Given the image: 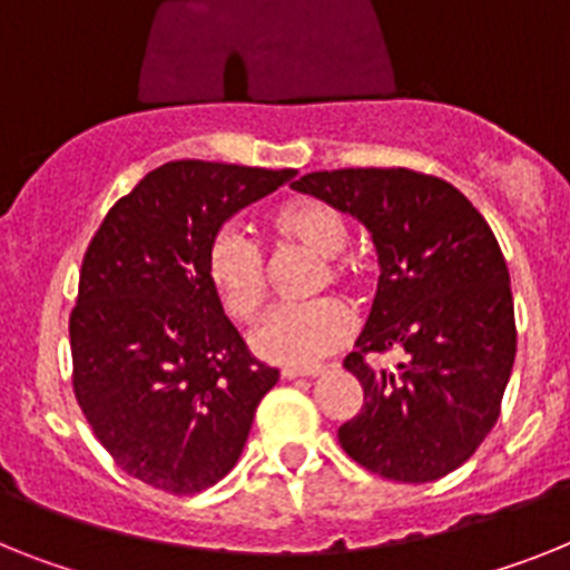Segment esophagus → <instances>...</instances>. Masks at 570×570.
<instances>
[{
  "mask_svg": "<svg viewBox=\"0 0 570 570\" xmlns=\"http://www.w3.org/2000/svg\"><path fill=\"white\" fill-rule=\"evenodd\" d=\"M322 374H324L322 365H315V367H284V371H281V376H284V380H298V376H322Z\"/></svg>",
  "mask_w": 570,
  "mask_h": 570,
  "instance_id": "1",
  "label": "esophagus"
}]
</instances>
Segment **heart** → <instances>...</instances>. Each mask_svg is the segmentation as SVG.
Returning a JSON list of instances; mask_svg holds the SVG:
<instances>
[{
	"label": "heart",
	"instance_id": "b5f03b06",
	"mask_svg": "<svg viewBox=\"0 0 570 570\" xmlns=\"http://www.w3.org/2000/svg\"><path fill=\"white\" fill-rule=\"evenodd\" d=\"M272 232L281 243L304 248L324 261L322 284H351L353 269L338 261L351 243V223L333 205L318 199H293L272 214ZM208 281L223 307L237 322H252L266 304L269 277L257 243L240 226L219 228L212 237ZM353 333L351 313L338 301H315L304 307H281L252 333V351L266 362L286 367H307L336 353Z\"/></svg>",
	"mask_w": 570,
	"mask_h": 570
}]
</instances>
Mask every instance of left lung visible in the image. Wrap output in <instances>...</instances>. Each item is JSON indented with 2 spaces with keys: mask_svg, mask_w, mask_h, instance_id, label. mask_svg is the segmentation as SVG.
<instances>
[{
  "mask_svg": "<svg viewBox=\"0 0 570 570\" xmlns=\"http://www.w3.org/2000/svg\"><path fill=\"white\" fill-rule=\"evenodd\" d=\"M293 188L358 219L380 255L374 307L344 358L365 403L338 443L391 481L449 475L495 425L513 371V293L495 234L461 190L405 167L322 170ZM391 346L410 362L374 375L361 356Z\"/></svg>",
  "mask_w": 570,
  "mask_h": 570,
  "instance_id": "left-lung-1",
  "label": "left lung"
}]
</instances>
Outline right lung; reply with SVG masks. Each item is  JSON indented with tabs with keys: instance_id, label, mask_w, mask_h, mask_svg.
I'll return each instance as SVG.
<instances>
[{
	"instance_id": "add662e5",
	"label": "right lung",
	"mask_w": 570,
	"mask_h": 570,
	"mask_svg": "<svg viewBox=\"0 0 570 570\" xmlns=\"http://www.w3.org/2000/svg\"><path fill=\"white\" fill-rule=\"evenodd\" d=\"M295 170L167 161L112 205L86 248L69 338L75 396L127 475L194 495L240 461L277 382L223 313L212 237Z\"/></svg>"
}]
</instances>
